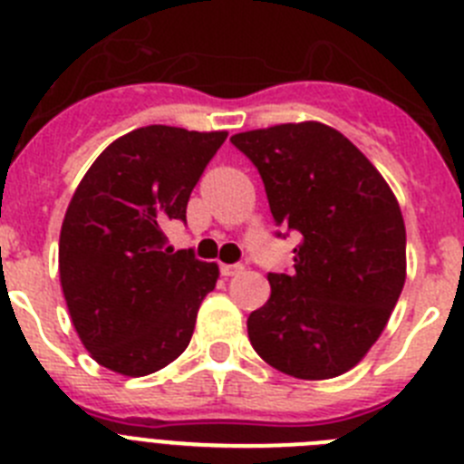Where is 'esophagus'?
<instances>
[{
    "label": "esophagus",
    "mask_w": 464,
    "mask_h": 464,
    "mask_svg": "<svg viewBox=\"0 0 464 464\" xmlns=\"http://www.w3.org/2000/svg\"><path fill=\"white\" fill-rule=\"evenodd\" d=\"M241 271H244V265H220V274H223L225 278H229V276H239Z\"/></svg>",
    "instance_id": "34e87169"
}]
</instances>
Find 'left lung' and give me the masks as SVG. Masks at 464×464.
<instances>
[{"label": "left lung", "instance_id": "1", "mask_svg": "<svg viewBox=\"0 0 464 464\" xmlns=\"http://www.w3.org/2000/svg\"><path fill=\"white\" fill-rule=\"evenodd\" d=\"M265 181L276 225L295 229L292 274L248 317L255 352L299 380H331L377 343L407 276L401 204L375 165L320 121L232 135Z\"/></svg>", "mask_w": 464, "mask_h": 464}]
</instances>
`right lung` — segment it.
<instances>
[{"label": "right lung", "instance_id": "right-lung-1", "mask_svg": "<svg viewBox=\"0 0 464 464\" xmlns=\"http://www.w3.org/2000/svg\"><path fill=\"white\" fill-rule=\"evenodd\" d=\"M225 130L144 126L114 140L75 188L59 235V280L96 363L144 377L188 347L218 265L174 250L163 229L186 204Z\"/></svg>", "mask_w": 464, "mask_h": 464}]
</instances>
